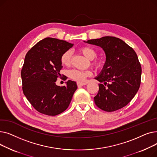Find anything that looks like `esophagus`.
Masks as SVG:
<instances>
[{
  "mask_svg": "<svg viewBox=\"0 0 157 157\" xmlns=\"http://www.w3.org/2000/svg\"><path fill=\"white\" fill-rule=\"evenodd\" d=\"M88 83H86V82H77V85L78 86H83V85H87Z\"/></svg>",
  "mask_w": 157,
  "mask_h": 157,
  "instance_id": "obj_1",
  "label": "esophagus"
}]
</instances>
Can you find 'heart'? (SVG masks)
Returning <instances> with one entry per match:
<instances>
[{
	"label": "heart",
	"instance_id": "1",
	"mask_svg": "<svg viewBox=\"0 0 157 157\" xmlns=\"http://www.w3.org/2000/svg\"><path fill=\"white\" fill-rule=\"evenodd\" d=\"M80 52L90 60L94 59L97 56V52L94 48L90 46H83L80 48ZM72 53L70 50H67L62 53L60 57V62L63 65L68 66L71 62ZM93 64L96 67H101L102 66L101 60L96 59L93 62ZM70 78L79 81L85 80L86 78L92 75V72L90 71H81L74 69L69 72Z\"/></svg>",
	"mask_w": 157,
	"mask_h": 157
}]
</instances>
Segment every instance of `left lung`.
Masks as SVG:
<instances>
[{"mask_svg": "<svg viewBox=\"0 0 157 157\" xmlns=\"http://www.w3.org/2000/svg\"><path fill=\"white\" fill-rule=\"evenodd\" d=\"M85 42L101 47L106 56L102 70L95 78L102 83L94 97L96 105L107 112L125 107L136 95L141 84L142 69L136 53L115 37L105 36Z\"/></svg>", "mask_w": 157, "mask_h": 157, "instance_id": "left-lung-1", "label": "left lung"}]
</instances>
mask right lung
Wrapping results in <instances>:
<instances>
[{
	"label": "right lung",
	"mask_w": 157,
	"mask_h": 157,
	"mask_svg": "<svg viewBox=\"0 0 157 157\" xmlns=\"http://www.w3.org/2000/svg\"><path fill=\"white\" fill-rule=\"evenodd\" d=\"M73 46L67 41L52 37L40 40L27 52L21 72L24 95L39 113L56 116L69 107L78 86L69 80L66 86L56 85L61 77L60 57Z\"/></svg>",
	"instance_id": "obj_1"
}]
</instances>
